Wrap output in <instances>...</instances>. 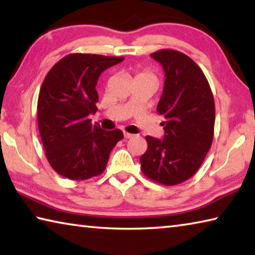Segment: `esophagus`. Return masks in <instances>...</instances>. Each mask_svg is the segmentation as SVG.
Returning a JSON list of instances; mask_svg holds the SVG:
<instances>
[{
    "label": "esophagus",
    "mask_w": 255,
    "mask_h": 255,
    "mask_svg": "<svg viewBox=\"0 0 255 255\" xmlns=\"http://www.w3.org/2000/svg\"><path fill=\"white\" fill-rule=\"evenodd\" d=\"M124 137L126 138V139H129V138H132L133 135H132V133H129V132H124Z\"/></svg>",
    "instance_id": "34e87169"
}]
</instances>
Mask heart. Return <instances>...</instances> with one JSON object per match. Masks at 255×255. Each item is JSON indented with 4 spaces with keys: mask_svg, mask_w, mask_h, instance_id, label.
<instances>
[{
    "mask_svg": "<svg viewBox=\"0 0 255 255\" xmlns=\"http://www.w3.org/2000/svg\"><path fill=\"white\" fill-rule=\"evenodd\" d=\"M150 80V81H154L156 82V76H155L154 73L149 70H145L143 72H139L138 74L136 75L135 80Z\"/></svg>",
    "mask_w": 255,
    "mask_h": 255,
    "instance_id": "obj_1",
    "label": "heart"
}]
</instances>
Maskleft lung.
Wrapping results in <instances>:
<instances>
[{
    "instance_id": "obj_1",
    "label": "left lung",
    "mask_w": 255,
    "mask_h": 255,
    "mask_svg": "<svg viewBox=\"0 0 255 255\" xmlns=\"http://www.w3.org/2000/svg\"><path fill=\"white\" fill-rule=\"evenodd\" d=\"M152 57L163 66L165 82L157 112L165 135L146 136L147 150L139 159L148 179L175 185L191 178L213 143L215 101L204 72L193 60L174 49H161Z\"/></svg>"
}]
</instances>
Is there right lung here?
I'll return each instance as SVG.
<instances>
[{"label":"right lung","instance_id":"right-lung-1","mask_svg":"<svg viewBox=\"0 0 255 255\" xmlns=\"http://www.w3.org/2000/svg\"><path fill=\"white\" fill-rule=\"evenodd\" d=\"M124 57L70 54L47 73L38 97L37 118L50 166L71 180H88L105 171L112 148L124 133L103 130L88 116L96 114V85L107 68Z\"/></svg>","mask_w":255,"mask_h":255}]
</instances>
